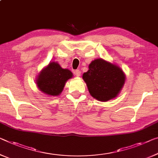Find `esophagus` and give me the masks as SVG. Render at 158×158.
I'll use <instances>...</instances> for the list:
<instances>
[{
    "instance_id": "esophagus-1",
    "label": "esophagus",
    "mask_w": 158,
    "mask_h": 158,
    "mask_svg": "<svg viewBox=\"0 0 158 158\" xmlns=\"http://www.w3.org/2000/svg\"><path fill=\"white\" fill-rule=\"evenodd\" d=\"M74 74H76L77 77H80L81 76V71L79 69H77L74 71Z\"/></svg>"
}]
</instances>
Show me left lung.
I'll return each instance as SVG.
<instances>
[{
	"instance_id": "8db88e82",
	"label": "left lung",
	"mask_w": 158,
	"mask_h": 158,
	"mask_svg": "<svg viewBox=\"0 0 158 158\" xmlns=\"http://www.w3.org/2000/svg\"><path fill=\"white\" fill-rule=\"evenodd\" d=\"M91 96L99 102L116 98L126 81V75L118 65L102 58L96 59L89 65L82 76Z\"/></svg>"
}]
</instances>
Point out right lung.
<instances>
[{
    "label": "right lung",
    "mask_w": 158,
    "mask_h": 158,
    "mask_svg": "<svg viewBox=\"0 0 158 158\" xmlns=\"http://www.w3.org/2000/svg\"><path fill=\"white\" fill-rule=\"evenodd\" d=\"M73 77L72 72L63 69L56 62H50L37 76L36 84L39 90L46 95L56 96L61 94L67 80Z\"/></svg>",
    "instance_id": "obj_1"
}]
</instances>
